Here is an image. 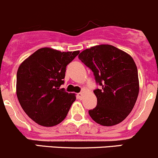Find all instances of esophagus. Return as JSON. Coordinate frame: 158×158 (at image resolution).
Here are the masks:
<instances>
[{
    "label": "esophagus",
    "instance_id": "1",
    "mask_svg": "<svg viewBox=\"0 0 158 158\" xmlns=\"http://www.w3.org/2000/svg\"><path fill=\"white\" fill-rule=\"evenodd\" d=\"M83 93H78L77 94V98H78L79 100H82L83 99Z\"/></svg>",
    "mask_w": 158,
    "mask_h": 158
}]
</instances>
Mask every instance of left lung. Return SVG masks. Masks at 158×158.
<instances>
[{"mask_svg":"<svg viewBox=\"0 0 158 158\" xmlns=\"http://www.w3.org/2000/svg\"><path fill=\"white\" fill-rule=\"evenodd\" d=\"M78 58L94 72L101 85L96 89L98 103L88 111L90 118L103 126L122 122L131 112L139 93L137 68L127 53L110 44L85 49Z\"/></svg>","mask_w":158,"mask_h":158,"instance_id":"left-lung-1","label":"left lung"}]
</instances>
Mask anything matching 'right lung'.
<instances>
[{
	"label": "right lung",
	"mask_w": 158,
	"mask_h": 158,
	"mask_svg": "<svg viewBox=\"0 0 158 158\" xmlns=\"http://www.w3.org/2000/svg\"><path fill=\"white\" fill-rule=\"evenodd\" d=\"M79 53L42 48L20 64L17 72L18 99L27 116L39 125H57L68 115L76 95L60 87L64 82L67 65Z\"/></svg>",
	"instance_id": "1"
}]
</instances>
